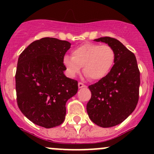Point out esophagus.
I'll list each match as a JSON object with an SVG mask.
<instances>
[{"label": "esophagus", "instance_id": "1", "mask_svg": "<svg viewBox=\"0 0 154 154\" xmlns=\"http://www.w3.org/2000/svg\"><path fill=\"white\" fill-rule=\"evenodd\" d=\"M78 87L80 88H83V87H86V86L85 84H83V83H81V82H80V83H78Z\"/></svg>", "mask_w": 154, "mask_h": 154}]
</instances>
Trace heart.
<instances>
[{
	"mask_svg": "<svg viewBox=\"0 0 154 154\" xmlns=\"http://www.w3.org/2000/svg\"><path fill=\"white\" fill-rule=\"evenodd\" d=\"M72 57L65 56L63 63L71 76L83 73L91 80H99L106 77L114 66L116 53L108 45L87 42L72 51Z\"/></svg>",
	"mask_w": 154,
	"mask_h": 154,
	"instance_id": "1",
	"label": "heart"
}]
</instances>
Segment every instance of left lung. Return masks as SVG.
Segmentation results:
<instances>
[{
	"instance_id": "obj_1",
	"label": "left lung",
	"mask_w": 154,
	"mask_h": 154,
	"mask_svg": "<svg viewBox=\"0 0 154 154\" xmlns=\"http://www.w3.org/2000/svg\"><path fill=\"white\" fill-rule=\"evenodd\" d=\"M114 49L116 62L109 74L88 86L91 97L86 106L88 117L95 125L111 127L119 125L134 111L139 97L140 71L134 54L111 37L94 39Z\"/></svg>"
}]
</instances>
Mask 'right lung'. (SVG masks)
<instances>
[{
	"label": "right lung",
	"instance_id": "add662e5",
	"mask_svg": "<svg viewBox=\"0 0 154 154\" xmlns=\"http://www.w3.org/2000/svg\"><path fill=\"white\" fill-rule=\"evenodd\" d=\"M71 43L55 38L35 40L18 57L15 73L17 104L35 125L52 128L60 125L66 103L75 95L78 82L65 76L63 63Z\"/></svg>",
	"mask_w": 154,
	"mask_h": 154
}]
</instances>
